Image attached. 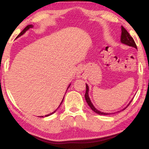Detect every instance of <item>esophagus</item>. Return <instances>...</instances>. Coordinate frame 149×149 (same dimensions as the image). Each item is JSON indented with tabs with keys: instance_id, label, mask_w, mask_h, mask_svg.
Wrapping results in <instances>:
<instances>
[{
	"instance_id": "34e87169",
	"label": "esophagus",
	"mask_w": 149,
	"mask_h": 149,
	"mask_svg": "<svg viewBox=\"0 0 149 149\" xmlns=\"http://www.w3.org/2000/svg\"><path fill=\"white\" fill-rule=\"evenodd\" d=\"M77 75H78L79 77H81L83 75V71L81 70H79L78 72H77Z\"/></svg>"
}]
</instances>
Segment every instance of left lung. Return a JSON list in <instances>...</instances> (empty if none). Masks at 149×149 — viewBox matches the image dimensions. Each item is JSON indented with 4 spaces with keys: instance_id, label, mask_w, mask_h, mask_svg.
Wrapping results in <instances>:
<instances>
[{
    "instance_id": "8db88e82",
    "label": "left lung",
    "mask_w": 149,
    "mask_h": 149,
    "mask_svg": "<svg viewBox=\"0 0 149 149\" xmlns=\"http://www.w3.org/2000/svg\"><path fill=\"white\" fill-rule=\"evenodd\" d=\"M121 42H122V43L126 45H128L130 47H132L137 49V46H136V45L135 43V42H134V40L133 39V38H132V36L130 35V34L128 33V32L125 29V28L123 27V26H121ZM88 92H89V87H88V85L86 84V92H85V100H86L87 103L88 104L89 107L91 108V109L93 111H94L95 113L98 114V115H111V114H113V113H103V112L99 111L98 110H97L96 109H95V108L94 107V106L93 105V104L91 103V102L90 100V98H89V94H88L89 93ZM132 100L130 102V103L127 105V107H126L125 108H124V109L122 110V111L125 110L126 108H127L128 106L130 105V104L132 102ZM118 112H120V111H118Z\"/></svg>"
}]
</instances>
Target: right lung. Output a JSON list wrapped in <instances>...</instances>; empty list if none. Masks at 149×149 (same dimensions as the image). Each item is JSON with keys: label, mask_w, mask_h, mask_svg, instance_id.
I'll use <instances>...</instances> for the list:
<instances>
[{"label": "right lung", "mask_w": 149, "mask_h": 149, "mask_svg": "<svg viewBox=\"0 0 149 149\" xmlns=\"http://www.w3.org/2000/svg\"><path fill=\"white\" fill-rule=\"evenodd\" d=\"M33 28V26H32V24H30V25H28L27 26H26V27L25 28H24V29L23 30H22V31L21 32H20V33L19 34V35H18L17 36V38H18V37H19V36H22V34H24V33H25V32H26V31H27V30H28V29H29V28ZM70 85H69V86L68 87H68H70ZM64 98H63L62 99V102H61V103H60V106H59V107H60V105L61 104H62V102H63V100H64ZM58 107V108H59ZM57 111V109L56 110V111H54V112H53V113H50V114H49V115H45V117H48V116H49V115H52V114H54V113H55V112H56ZM42 117H43V116H42Z\"/></svg>", "instance_id": "1"}]
</instances>
